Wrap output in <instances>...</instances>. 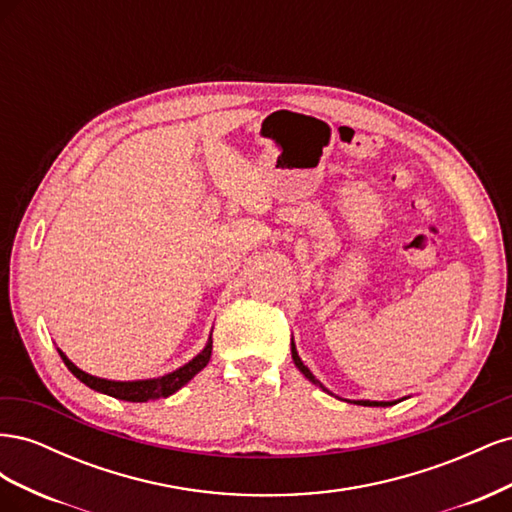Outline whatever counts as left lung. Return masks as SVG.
<instances>
[{
    "mask_svg": "<svg viewBox=\"0 0 512 512\" xmlns=\"http://www.w3.org/2000/svg\"><path fill=\"white\" fill-rule=\"evenodd\" d=\"M290 352H292V361H294V365H297V369L301 371V374H303L309 382H312V384L320 386V389H322L324 393L333 395V393L327 389V386H322V382L316 380V376L312 374V371H309V367L301 361V356H299V352H297V346H294V339L290 342ZM344 401H348V404H356V406H376V408H386V406L397 404V401H371V399H344Z\"/></svg>",
    "mask_w": 512,
    "mask_h": 512,
    "instance_id": "left-lung-1",
    "label": "left lung"
}]
</instances>
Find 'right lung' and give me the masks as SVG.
<instances>
[{
	"instance_id": "1",
	"label": "right lung",
	"mask_w": 512,
	"mask_h": 512,
	"mask_svg": "<svg viewBox=\"0 0 512 512\" xmlns=\"http://www.w3.org/2000/svg\"><path fill=\"white\" fill-rule=\"evenodd\" d=\"M211 348H213V342H211V335H209L205 348L200 350L192 361H188V363L173 369V371H168V374H164V376L147 378V380H106V378L91 376V374H87V371L76 367L59 348H57V352L61 356V361L66 363V367L72 371V374L79 378L83 384H87L89 389H94V391L104 393V395H111L115 399L143 404V401H149V399L170 397L173 393H177L181 386L188 384L200 369L207 367V363L211 359Z\"/></svg>"
}]
</instances>
